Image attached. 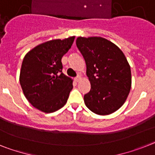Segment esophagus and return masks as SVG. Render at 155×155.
Masks as SVG:
<instances>
[{
	"instance_id": "34e87169",
	"label": "esophagus",
	"mask_w": 155,
	"mask_h": 155,
	"mask_svg": "<svg viewBox=\"0 0 155 155\" xmlns=\"http://www.w3.org/2000/svg\"><path fill=\"white\" fill-rule=\"evenodd\" d=\"M81 79H82L81 76H80V75H78L77 77L75 78V81L77 82V83H78V82H80V80H81Z\"/></svg>"
}]
</instances>
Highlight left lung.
I'll return each mask as SVG.
<instances>
[{
  "mask_svg": "<svg viewBox=\"0 0 155 155\" xmlns=\"http://www.w3.org/2000/svg\"><path fill=\"white\" fill-rule=\"evenodd\" d=\"M76 45L85 60L91 91L84 102L91 111L109 115L123 106L132 86L131 68L118 46L102 37H78Z\"/></svg>",
  "mask_w": 155,
  "mask_h": 155,
  "instance_id": "left-lung-1",
  "label": "left lung"
}]
</instances>
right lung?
Returning <instances> with one entry per match:
<instances>
[{"mask_svg":"<svg viewBox=\"0 0 155 155\" xmlns=\"http://www.w3.org/2000/svg\"><path fill=\"white\" fill-rule=\"evenodd\" d=\"M75 36L45 41L23 58L19 83L30 103L44 113L63 107L73 88L72 80L62 72L61 58L71 47Z\"/></svg>","mask_w":155,"mask_h":155,"instance_id":"right-lung-1","label":"right lung"}]
</instances>
